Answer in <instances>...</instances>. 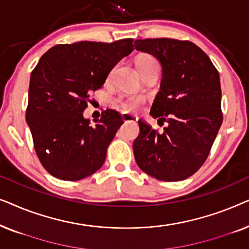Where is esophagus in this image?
I'll use <instances>...</instances> for the list:
<instances>
[{"instance_id": "esophagus-1", "label": "esophagus", "mask_w": 249, "mask_h": 249, "mask_svg": "<svg viewBox=\"0 0 249 249\" xmlns=\"http://www.w3.org/2000/svg\"><path fill=\"white\" fill-rule=\"evenodd\" d=\"M122 120L124 121H131V122H137L138 121V117L137 115H134V114H130V113H122Z\"/></svg>"}]
</instances>
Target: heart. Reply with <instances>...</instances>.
I'll list each match as a JSON object with an SVG mask.
<instances>
[{
	"mask_svg": "<svg viewBox=\"0 0 249 249\" xmlns=\"http://www.w3.org/2000/svg\"><path fill=\"white\" fill-rule=\"evenodd\" d=\"M155 63H158V61L151 55H142L138 57L137 61H136L138 70L142 67L148 66V64H155ZM144 102L145 100L142 96H139V95H132V96L121 98L120 107H122V110L125 112H136L142 107V105L144 104Z\"/></svg>",
	"mask_w": 249,
	"mask_h": 249,
	"instance_id": "obj_1",
	"label": "heart"
}]
</instances>
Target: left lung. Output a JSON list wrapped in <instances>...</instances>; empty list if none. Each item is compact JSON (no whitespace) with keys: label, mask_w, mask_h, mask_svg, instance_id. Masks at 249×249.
I'll return each instance as SVG.
<instances>
[{"label":"left lung","mask_w":249,"mask_h":249,"mask_svg":"<svg viewBox=\"0 0 249 249\" xmlns=\"http://www.w3.org/2000/svg\"><path fill=\"white\" fill-rule=\"evenodd\" d=\"M135 47L161 63V86L151 115L158 124H169L158 132L138 120L139 135L132 145L135 160L153 178L187 179L206 161L222 124L219 72L210 57L189 40L137 39Z\"/></svg>","instance_id":"left-lung-1"}]
</instances>
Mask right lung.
<instances>
[{"label":"right lung","instance_id":"right-lung-1","mask_svg":"<svg viewBox=\"0 0 249 249\" xmlns=\"http://www.w3.org/2000/svg\"><path fill=\"white\" fill-rule=\"evenodd\" d=\"M134 51L131 38L113 43L59 44L30 74L26 121L40 163L50 175L76 181L103 165L107 149L124 124L107 108L95 127L83 112L121 59Z\"/></svg>","mask_w":249,"mask_h":249}]
</instances>
